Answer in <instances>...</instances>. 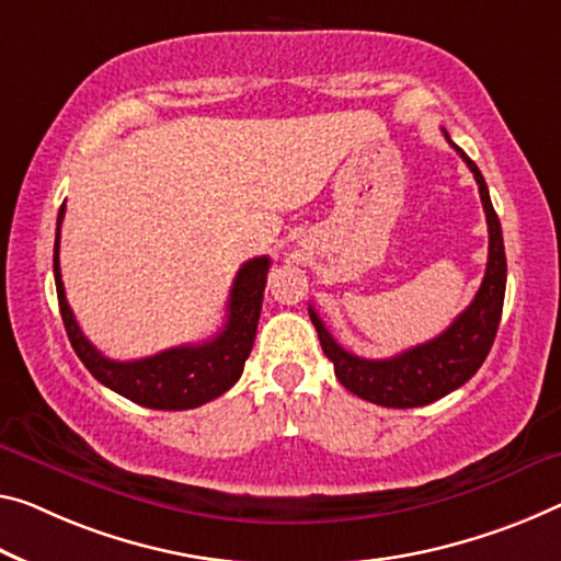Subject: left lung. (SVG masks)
Returning <instances> with one entry per match:
<instances>
[{"mask_svg":"<svg viewBox=\"0 0 561 561\" xmlns=\"http://www.w3.org/2000/svg\"><path fill=\"white\" fill-rule=\"evenodd\" d=\"M444 137L451 142L446 130ZM451 148L461 154V160L467 162L473 178H477L489 226L486 273L469 308L456 316L449 329L438 333L436 339L403 351L399 356L381 360L353 356V353L339 346L316 310L308 308L310 321H313L318 339H321V348L333 360L335 378L351 393H356L358 399H366L386 409L426 407V403L442 399V396L467 383L489 356L491 343L496 339L499 321H502L506 290V255L502 226H499L496 210L489 197V187L484 183V175L477 168V162L469 160L467 152L456 148L454 142Z\"/></svg>","mask_w":561,"mask_h":561,"instance_id":"left-lung-1","label":"left lung"}]
</instances>
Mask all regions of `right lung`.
Returning a JSON list of instances; mask_svg holds the SVG:
<instances>
[{"label": "right lung", "instance_id": "obj_1", "mask_svg": "<svg viewBox=\"0 0 561 561\" xmlns=\"http://www.w3.org/2000/svg\"><path fill=\"white\" fill-rule=\"evenodd\" d=\"M65 218V203L57 215L55 232V283L59 313H62L65 331L84 368L125 399L140 407L160 411H185L197 409L218 396L226 393L243 374L245 358L251 356L257 318H261L263 290L268 280L271 257L261 255L240 265L232 280L228 298L226 325L213 339L195 343V346H175L137 360H115L102 353L84 339L77 325L70 304L65 296L62 271H59V228Z\"/></svg>", "mask_w": 561, "mask_h": 561}]
</instances>
